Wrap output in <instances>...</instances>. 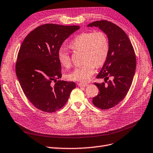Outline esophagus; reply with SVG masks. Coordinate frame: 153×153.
Returning a JSON list of instances; mask_svg holds the SVG:
<instances>
[{"label":"esophagus","mask_w":153,"mask_h":153,"mask_svg":"<svg viewBox=\"0 0 153 153\" xmlns=\"http://www.w3.org/2000/svg\"><path fill=\"white\" fill-rule=\"evenodd\" d=\"M78 85L80 87H85L88 86V84L84 83H78Z\"/></svg>","instance_id":"1"}]
</instances>
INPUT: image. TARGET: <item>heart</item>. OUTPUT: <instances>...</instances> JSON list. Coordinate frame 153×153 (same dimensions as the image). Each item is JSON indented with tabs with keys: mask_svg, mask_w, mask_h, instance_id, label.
Wrapping results in <instances>:
<instances>
[{
	"mask_svg": "<svg viewBox=\"0 0 153 153\" xmlns=\"http://www.w3.org/2000/svg\"><path fill=\"white\" fill-rule=\"evenodd\" d=\"M74 51L84 52L83 65L76 67L68 75L70 80L87 82L94 74L95 66L99 67L105 63L109 52V42L107 36L102 31L85 32L77 35L69 44ZM58 60L64 67L71 64L69 54L61 48L58 53Z\"/></svg>",
	"mask_w": 153,
	"mask_h": 153,
	"instance_id": "b5f03b06",
	"label": "heart"
}]
</instances>
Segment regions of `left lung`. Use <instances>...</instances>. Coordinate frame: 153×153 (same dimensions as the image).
<instances>
[{"mask_svg":"<svg viewBox=\"0 0 153 153\" xmlns=\"http://www.w3.org/2000/svg\"><path fill=\"white\" fill-rule=\"evenodd\" d=\"M87 26L100 28L108 39V57L97 76V78H104L105 83H95L99 92L92 100L95 107L108 109L124 99L131 86L136 66L135 52L126 33L116 24L101 20L91 22ZM109 77H112L113 80L107 81Z\"/></svg>","mask_w":153,"mask_h":153,"instance_id":"obj_1","label":"left lung"}]
</instances>
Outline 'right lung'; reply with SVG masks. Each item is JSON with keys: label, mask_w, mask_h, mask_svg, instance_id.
<instances>
[{"label": "right lung", "mask_w": 153, "mask_h": 153, "mask_svg": "<svg viewBox=\"0 0 153 153\" xmlns=\"http://www.w3.org/2000/svg\"><path fill=\"white\" fill-rule=\"evenodd\" d=\"M79 29V26L45 24L32 30L21 46L16 75L27 99L42 112L62 108L76 87L73 82H56L62 77L58 53L64 41Z\"/></svg>", "instance_id": "add662e5"}]
</instances>
